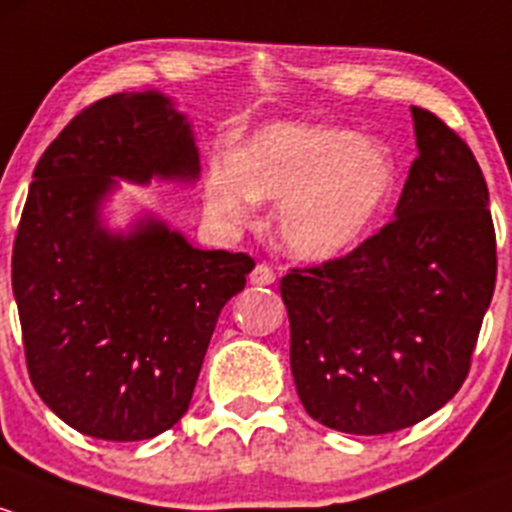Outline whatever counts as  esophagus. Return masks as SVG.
I'll use <instances>...</instances> for the list:
<instances>
[{"instance_id":"1","label":"esophagus","mask_w":512,"mask_h":512,"mask_svg":"<svg viewBox=\"0 0 512 512\" xmlns=\"http://www.w3.org/2000/svg\"><path fill=\"white\" fill-rule=\"evenodd\" d=\"M249 281L254 286H271V283H276V271L271 266H266V263H258L254 273L249 276Z\"/></svg>"}]
</instances>
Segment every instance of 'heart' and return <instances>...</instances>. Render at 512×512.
I'll return each mask as SVG.
<instances>
[{"label": "heart", "instance_id": "1", "mask_svg": "<svg viewBox=\"0 0 512 512\" xmlns=\"http://www.w3.org/2000/svg\"><path fill=\"white\" fill-rule=\"evenodd\" d=\"M397 182L384 142L325 125L276 123L236 155L214 157L204 202L221 224L249 221L256 199L281 202L278 239L303 261H333L372 231Z\"/></svg>", "mask_w": 512, "mask_h": 512}]
</instances>
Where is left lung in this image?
<instances>
[{"label": "left lung", "instance_id": "1", "mask_svg": "<svg viewBox=\"0 0 512 512\" xmlns=\"http://www.w3.org/2000/svg\"><path fill=\"white\" fill-rule=\"evenodd\" d=\"M412 115L419 157L394 219L347 256L281 278L298 397L342 434H392L439 412L466 382L495 291L486 177L444 120Z\"/></svg>", "mask_w": 512, "mask_h": 512}]
</instances>
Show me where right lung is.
<instances>
[{
	"label": "right lung",
	"instance_id": "obj_1",
	"mask_svg": "<svg viewBox=\"0 0 512 512\" xmlns=\"http://www.w3.org/2000/svg\"><path fill=\"white\" fill-rule=\"evenodd\" d=\"M115 177H199L192 128L170 98H100L46 147L14 239L12 288L46 407L93 439L145 441L189 409L221 308L256 263L194 249L152 217L110 234L100 204Z\"/></svg>",
	"mask_w": 512,
	"mask_h": 512
}]
</instances>
